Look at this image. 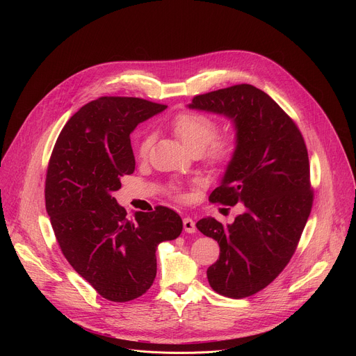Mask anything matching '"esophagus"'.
I'll return each mask as SVG.
<instances>
[{
  "label": "esophagus",
  "instance_id": "34e87169",
  "mask_svg": "<svg viewBox=\"0 0 356 356\" xmlns=\"http://www.w3.org/2000/svg\"><path fill=\"white\" fill-rule=\"evenodd\" d=\"M183 228H184L186 232L194 234L195 232V222L190 217H186V218H183Z\"/></svg>",
  "mask_w": 356,
  "mask_h": 356
}]
</instances>
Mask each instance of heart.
Here are the masks:
<instances>
[{
	"instance_id": "b5f03b06",
	"label": "heart",
	"mask_w": 356,
	"mask_h": 356,
	"mask_svg": "<svg viewBox=\"0 0 356 356\" xmlns=\"http://www.w3.org/2000/svg\"><path fill=\"white\" fill-rule=\"evenodd\" d=\"M170 129L181 140L184 147L194 154H202L206 150V156L211 163L225 165L231 161L235 152V139L232 135H225L216 139L217 124L197 113H183L176 115L170 122ZM154 135L145 132L138 142V155L140 158L147 156ZM177 191V190H175Z\"/></svg>"
}]
</instances>
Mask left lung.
I'll use <instances>...</instances> for the list:
<instances>
[{
    "instance_id": "1",
    "label": "left lung",
    "mask_w": 356,
    "mask_h": 356,
    "mask_svg": "<svg viewBox=\"0 0 356 356\" xmlns=\"http://www.w3.org/2000/svg\"><path fill=\"white\" fill-rule=\"evenodd\" d=\"M187 107L222 115L235 131V152L210 201L242 204L243 213L232 224L206 217L195 227L220 245V259L207 269L210 286L248 297L284 269L306 227L313 206L307 147L290 117L250 84L197 95Z\"/></svg>"
}]
</instances>
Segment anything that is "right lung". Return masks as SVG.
<instances>
[{"label":"right lung","instance_id":"1","mask_svg":"<svg viewBox=\"0 0 356 356\" xmlns=\"http://www.w3.org/2000/svg\"><path fill=\"white\" fill-rule=\"evenodd\" d=\"M168 107L135 97H101L65 125L50 156L44 200L59 246L99 296L122 302L142 296L156 276L161 242L176 239L177 213L156 207L127 217L113 194L135 170L129 135Z\"/></svg>","mask_w":356,"mask_h":356}]
</instances>
